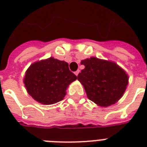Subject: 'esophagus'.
Segmentation results:
<instances>
[{
  "label": "esophagus",
  "mask_w": 147,
  "mask_h": 147,
  "mask_svg": "<svg viewBox=\"0 0 147 147\" xmlns=\"http://www.w3.org/2000/svg\"><path fill=\"white\" fill-rule=\"evenodd\" d=\"M78 73H79V70H77L76 71H75V75H76V76H78Z\"/></svg>",
  "instance_id": "esophagus-1"
}]
</instances>
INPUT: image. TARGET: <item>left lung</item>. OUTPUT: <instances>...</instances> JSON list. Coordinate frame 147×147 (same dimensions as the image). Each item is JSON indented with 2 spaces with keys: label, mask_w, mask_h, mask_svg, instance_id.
<instances>
[{
  "label": "left lung",
  "mask_w": 147,
  "mask_h": 147,
  "mask_svg": "<svg viewBox=\"0 0 147 147\" xmlns=\"http://www.w3.org/2000/svg\"><path fill=\"white\" fill-rule=\"evenodd\" d=\"M85 65L78 76L89 100L108 107L121 99L128 85V76L115 62L95 57L82 60Z\"/></svg>",
  "instance_id": "left-lung-1"
}]
</instances>
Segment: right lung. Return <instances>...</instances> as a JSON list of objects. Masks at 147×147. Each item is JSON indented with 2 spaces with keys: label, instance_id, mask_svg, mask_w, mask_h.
I'll return each mask as SVG.
<instances>
[{
  "label": "right lung",
  "instance_id": "add662e5",
  "mask_svg": "<svg viewBox=\"0 0 147 147\" xmlns=\"http://www.w3.org/2000/svg\"><path fill=\"white\" fill-rule=\"evenodd\" d=\"M77 76L69 69V64L53 57L34 62L26 70L24 83L32 98L43 105L62 100L69 84Z\"/></svg>",
  "mask_w": 147,
  "mask_h": 147
}]
</instances>
